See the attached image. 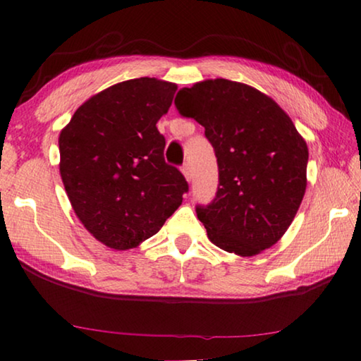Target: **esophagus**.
I'll return each instance as SVG.
<instances>
[{
    "instance_id": "obj_1",
    "label": "esophagus",
    "mask_w": 361,
    "mask_h": 361,
    "mask_svg": "<svg viewBox=\"0 0 361 361\" xmlns=\"http://www.w3.org/2000/svg\"><path fill=\"white\" fill-rule=\"evenodd\" d=\"M181 173L185 175V178H186L188 181H191L192 173H191V167H189V164H185V166L181 167Z\"/></svg>"
}]
</instances>
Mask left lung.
I'll return each instance as SVG.
<instances>
[{
    "label": "left lung",
    "mask_w": 361,
    "mask_h": 361,
    "mask_svg": "<svg viewBox=\"0 0 361 361\" xmlns=\"http://www.w3.org/2000/svg\"><path fill=\"white\" fill-rule=\"evenodd\" d=\"M180 94L176 108L205 127L218 161L216 197L195 209L210 242L239 256L271 248L302 202L305 140L290 116L252 85L205 79Z\"/></svg>",
    "instance_id": "left-lung-1"
}]
</instances>
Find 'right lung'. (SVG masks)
<instances>
[{"label":"right lung","instance_id":"add662e5","mask_svg":"<svg viewBox=\"0 0 361 361\" xmlns=\"http://www.w3.org/2000/svg\"><path fill=\"white\" fill-rule=\"evenodd\" d=\"M176 84L118 82L79 106L59 137L60 176L79 221L103 245L135 248L183 202L188 183L164 159L157 121Z\"/></svg>","mask_w":361,"mask_h":361}]
</instances>
